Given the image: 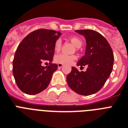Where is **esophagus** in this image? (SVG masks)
Masks as SVG:
<instances>
[{"instance_id": "1", "label": "esophagus", "mask_w": 128, "mask_h": 128, "mask_svg": "<svg viewBox=\"0 0 128 128\" xmlns=\"http://www.w3.org/2000/svg\"><path fill=\"white\" fill-rule=\"evenodd\" d=\"M63 66V64H58V68H62Z\"/></svg>"}]
</instances>
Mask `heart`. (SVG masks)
Listing matches in <instances>:
<instances>
[{
  "instance_id": "1",
  "label": "heart",
  "mask_w": 128,
  "mask_h": 128,
  "mask_svg": "<svg viewBox=\"0 0 128 128\" xmlns=\"http://www.w3.org/2000/svg\"><path fill=\"white\" fill-rule=\"evenodd\" d=\"M69 40L71 42L74 44V46L77 48H80L82 46V40L76 36H71L69 38ZM62 47V41L60 39H57L54 42V49L56 52L60 51ZM77 58L76 55H68V54L60 53L55 56L54 57V61L58 64H72L76 59Z\"/></svg>"
}]
</instances>
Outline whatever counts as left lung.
<instances>
[{
    "label": "left lung",
    "mask_w": 128,
    "mask_h": 128,
    "mask_svg": "<svg viewBox=\"0 0 128 128\" xmlns=\"http://www.w3.org/2000/svg\"><path fill=\"white\" fill-rule=\"evenodd\" d=\"M86 42L84 55L77 62L80 68L87 65L86 72H79L75 67L66 77L70 88L80 95L88 96L98 92L112 72L114 63L112 50L107 40L93 30H77Z\"/></svg>",
    "instance_id": "obj_1"
}]
</instances>
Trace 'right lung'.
Listing matches in <instances>:
<instances>
[{
  "mask_svg": "<svg viewBox=\"0 0 128 128\" xmlns=\"http://www.w3.org/2000/svg\"><path fill=\"white\" fill-rule=\"evenodd\" d=\"M61 35L53 30L38 29L28 34L18 46L13 60V74L19 88L34 95L48 87L57 64H52L54 45ZM44 61L50 65L41 66Z\"/></svg>",
  "mask_w": 128,
  "mask_h": 128,
  "instance_id": "add662e5",
  "label": "right lung"
}]
</instances>
